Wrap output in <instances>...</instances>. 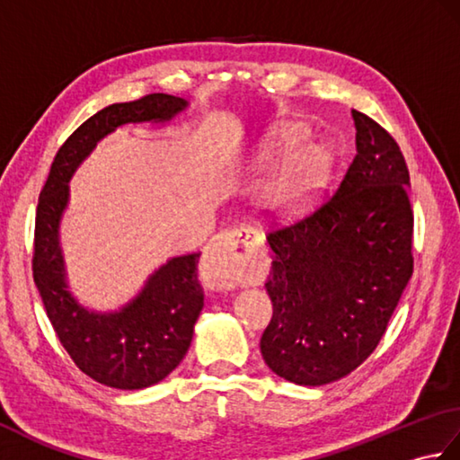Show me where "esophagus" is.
I'll list each match as a JSON object with an SVG mask.
<instances>
[{
    "mask_svg": "<svg viewBox=\"0 0 460 460\" xmlns=\"http://www.w3.org/2000/svg\"><path fill=\"white\" fill-rule=\"evenodd\" d=\"M255 233L247 227L223 231L209 241L201 257V279L209 290H229L237 285L252 247Z\"/></svg>",
    "mask_w": 460,
    "mask_h": 460,
    "instance_id": "34e87169",
    "label": "esophagus"
}]
</instances>
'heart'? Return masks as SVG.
<instances>
[{
    "mask_svg": "<svg viewBox=\"0 0 460 460\" xmlns=\"http://www.w3.org/2000/svg\"><path fill=\"white\" fill-rule=\"evenodd\" d=\"M306 132L302 128H287L270 142L269 154H288L305 140ZM322 158L316 150L298 148L280 162L267 181L261 185V201L270 209L287 211L295 209L308 195L318 188L322 178Z\"/></svg>",
    "mask_w": 460,
    "mask_h": 460,
    "instance_id": "obj_1",
    "label": "heart"
}]
</instances>
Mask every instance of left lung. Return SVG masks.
<instances>
[{
    "instance_id": "left-lung-1",
    "label": "left lung",
    "mask_w": 460,
    "mask_h": 460,
    "mask_svg": "<svg viewBox=\"0 0 460 460\" xmlns=\"http://www.w3.org/2000/svg\"><path fill=\"white\" fill-rule=\"evenodd\" d=\"M356 155L318 209L269 233L272 320L261 354L277 376L326 385L385 334L413 275L409 172L397 142L351 111Z\"/></svg>"
}]
</instances>
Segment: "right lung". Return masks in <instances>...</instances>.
<instances>
[{"label": "right lung", "mask_w": 460, "mask_h": 460, "mask_svg": "<svg viewBox=\"0 0 460 460\" xmlns=\"http://www.w3.org/2000/svg\"><path fill=\"white\" fill-rule=\"evenodd\" d=\"M181 96L148 94L116 102L76 128L49 172L35 219L33 280L63 348L83 374L114 389H144L168 377L188 354L203 308L199 252L170 257L114 310H94L71 292L61 245L63 215L75 172L124 124H165L188 109Z\"/></svg>", "instance_id": "obj_1"}]
</instances>
